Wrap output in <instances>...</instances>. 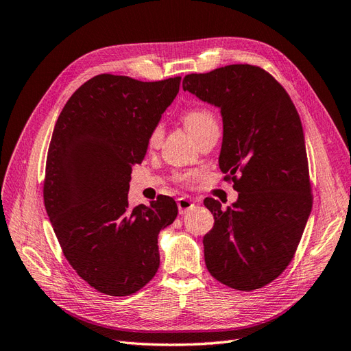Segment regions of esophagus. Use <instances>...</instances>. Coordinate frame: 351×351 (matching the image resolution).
<instances>
[{
	"mask_svg": "<svg viewBox=\"0 0 351 351\" xmlns=\"http://www.w3.org/2000/svg\"><path fill=\"white\" fill-rule=\"evenodd\" d=\"M176 204H178V210L181 215L186 213L188 210H191L194 208V202L186 199V197H181V199L176 200Z\"/></svg>",
	"mask_w": 351,
	"mask_h": 351,
	"instance_id": "esophagus-1",
	"label": "esophagus"
}]
</instances>
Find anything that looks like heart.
<instances>
[{
    "mask_svg": "<svg viewBox=\"0 0 351 351\" xmlns=\"http://www.w3.org/2000/svg\"><path fill=\"white\" fill-rule=\"evenodd\" d=\"M182 120H184L186 130L190 132L193 138L206 129L213 128V125H218L217 115H215V112L212 110H209V108H203V106L191 108V110L185 111L182 115ZM161 138H163V128H161V124H156L148 134V139H147L148 148H157ZM194 176H195V173L178 175V181L188 184Z\"/></svg>",
    "mask_w": 351,
    "mask_h": 351,
    "instance_id": "1",
    "label": "heart"
}]
</instances>
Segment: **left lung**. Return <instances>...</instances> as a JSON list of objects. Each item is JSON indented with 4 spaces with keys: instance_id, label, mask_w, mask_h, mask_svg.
<instances>
[{
    "instance_id": "1",
    "label": "left lung",
    "mask_w": 351,
    "mask_h": 351,
    "mask_svg": "<svg viewBox=\"0 0 351 351\" xmlns=\"http://www.w3.org/2000/svg\"><path fill=\"white\" fill-rule=\"evenodd\" d=\"M185 92L221 108L219 169L239 193L203 237L204 263L218 282L250 292L289 265L310 217L313 195L302 124L283 86L255 65H227L184 78Z\"/></svg>"
}]
</instances>
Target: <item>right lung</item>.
Listing matches in <instances>:
<instances>
[{"label": "right lung", "mask_w": 351, "mask_h": 351, "mask_svg": "<svg viewBox=\"0 0 351 351\" xmlns=\"http://www.w3.org/2000/svg\"><path fill=\"white\" fill-rule=\"evenodd\" d=\"M181 77L139 82L101 74L68 99L51 134L44 206L75 273L96 291L128 296L160 267L157 237L178 215L172 197L129 206L132 167L173 102Z\"/></svg>", "instance_id": "1"}]
</instances>
